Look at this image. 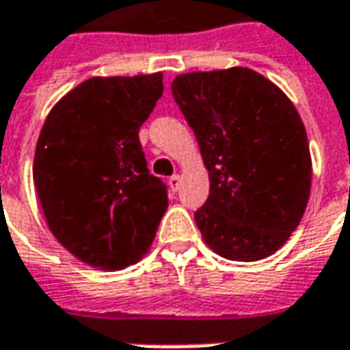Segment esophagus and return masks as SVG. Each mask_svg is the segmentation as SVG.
<instances>
[{
  "mask_svg": "<svg viewBox=\"0 0 350 350\" xmlns=\"http://www.w3.org/2000/svg\"><path fill=\"white\" fill-rule=\"evenodd\" d=\"M169 187H171L173 193L179 191V187H181V177H179V175H171V177H169Z\"/></svg>",
  "mask_w": 350,
  "mask_h": 350,
  "instance_id": "1",
  "label": "esophagus"
}]
</instances>
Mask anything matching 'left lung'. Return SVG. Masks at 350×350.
Wrapping results in <instances>:
<instances>
[{
	"instance_id": "1",
	"label": "left lung",
	"mask_w": 350,
	"mask_h": 350,
	"mask_svg": "<svg viewBox=\"0 0 350 350\" xmlns=\"http://www.w3.org/2000/svg\"><path fill=\"white\" fill-rule=\"evenodd\" d=\"M173 99L195 132L210 195L195 212L204 241L230 261H259L298 228L312 159L290 99L249 68L177 75Z\"/></svg>"
}]
</instances>
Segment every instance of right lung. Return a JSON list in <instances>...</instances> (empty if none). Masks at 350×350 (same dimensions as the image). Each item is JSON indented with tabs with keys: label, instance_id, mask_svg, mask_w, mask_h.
<instances>
[{
	"label": "right lung",
	"instance_id": "obj_1",
	"mask_svg": "<svg viewBox=\"0 0 350 350\" xmlns=\"http://www.w3.org/2000/svg\"><path fill=\"white\" fill-rule=\"evenodd\" d=\"M163 75L91 77L48 115L34 152V187L50 232L105 271L136 262L167 210V185L148 169L140 126Z\"/></svg>",
	"mask_w": 350,
	"mask_h": 350
}]
</instances>
